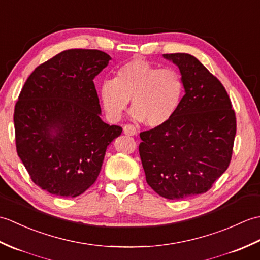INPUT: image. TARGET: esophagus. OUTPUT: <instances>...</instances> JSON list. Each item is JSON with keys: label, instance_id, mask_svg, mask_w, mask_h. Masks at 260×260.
I'll return each mask as SVG.
<instances>
[{"label": "esophagus", "instance_id": "1", "mask_svg": "<svg viewBox=\"0 0 260 260\" xmlns=\"http://www.w3.org/2000/svg\"><path fill=\"white\" fill-rule=\"evenodd\" d=\"M124 134L125 135H128V136H134L137 134V128L133 125H125L124 126Z\"/></svg>", "mask_w": 260, "mask_h": 260}]
</instances>
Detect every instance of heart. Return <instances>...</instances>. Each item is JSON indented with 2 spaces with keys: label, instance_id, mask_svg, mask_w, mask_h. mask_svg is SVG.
Here are the masks:
<instances>
[{
  "label": "heart",
  "instance_id": "b5f03b06",
  "mask_svg": "<svg viewBox=\"0 0 260 260\" xmlns=\"http://www.w3.org/2000/svg\"><path fill=\"white\" fill-rule=\"evenodd\" d=\"M183 81L178 71L158 69L145 59H132L116 70L113 80H105L98 95L110 120H119L132 101V116L146 126H164L178 112Z\"/></svg>",
  "mask_w": 260,
  "mask_h": 260
}]
</instances>
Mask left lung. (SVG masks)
<instances>
[{"label":"left lung","mask_w":260,"mask_h":260,"mask_svg":"<svg viewBox=\"0 0 260 260\" xmlns=\"http://www.w3.org/2000/svg\"><path fill=\"white\" fill-rule=\"evenodd\" d=\"M163 58L178 67L184 96L168 124L140 134V155L148 185L163 198L181 200L206 193L228 169L236 116L221 82L196 57Z\"/></svg>","instance_id":"left-lung-1"}]
</instances>
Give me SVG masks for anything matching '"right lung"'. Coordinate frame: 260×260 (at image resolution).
Masks as SVG:
<instances>
[{
  "label": "right lung",
  "mask_w": 260,
  "mask_h": 260,
  "mask_svg": "<svg viewBox=\"0 0 260 260\" xmlns=\"http://www.w3.org/2000/svg\"><path fill=\"white\" fill-rule=\"evenodd\" d=\"M110 60L99 50L71 49L26 79L14 109L18 155L37 185L75 198L98 178L107 146L123 129L102 119L93 84Z\"/></svg>",
  "instance_id": "right-lung-1"
}]
</instances>
